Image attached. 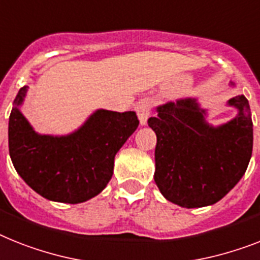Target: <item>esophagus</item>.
Here are the masks:
<instances>
[{
  "instance_id": "1",
  "label": "esophagus",
  "mask_w": 260,
  "mask_h": 260,
  "mask_svg": "<svg viewBox=\"0 0 260 260\" xmlns=\"http://www.w3.org/2000/svg\"><path fill=\"white\" fill-rule=\"evenodd\" d=\"M135 111H137V115H138L139 123L145 126L147 123L150 114H151V101L147 100V98L141 100L138 104L135 105Z\"/></svg>"
}]
</instances>
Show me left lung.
I'll return each instance as SVG.
<instances>
[{
	"label": "left lung",
	"mask_w": 260,
	"mask_h": 260,
	"mask_svg": "<svg viewBox=\"0 0 260 260\" xmlns=\"http://www.w3.org/2000/svg\"><path fill=\"white\" fill-rule=\"evenodd\" d=\"M227 106L238 114L219 126L207 122L197 98L159 105L149 118L156 134L154 181L167 201L186 209L214 205L244 175L254 139L250 105L237 95Z\"/></svg>",
	"instance_id": "8db88e82"
}]
</instances>
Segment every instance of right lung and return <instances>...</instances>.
Masks as SVG:
<instances>
[{
  "instance_id": "add662e5",
  "label": "right lung",
  "mask_w": 260,
  "mask_h": 260,
  "mask_svg": "<svg viewBox=\"0 0 260 260\" xmlns=\"http://www.w3.org/2000/svg\"><path fill=\"white\" fill-rule=\"evenodd\" d=\"M26 93L27 86L19 89L9 117V154L18 175L53 202L94 198L113 177L115 154L138 127L135 111L98 109L70 134H38L19 109Z\"/></svg>"
}]
</instances>
